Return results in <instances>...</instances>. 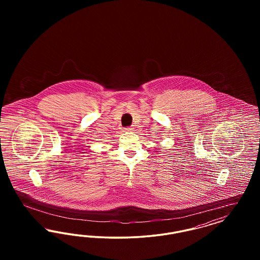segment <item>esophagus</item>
Instances as JSON below:
<instances>
[{"instance_id": "1", "label": "esophagus", "mask_w": 260, "mask_h": 260, "mask_svg": "<svg viewBox=\"0 0 260 260\" xmlns=\"http://www.w3.org/2000/svg\"><path fill=\"white\" fill-rule=\"evenodd\" d=\"M124 131H125V132H133V131H134V127H132V126H127V127H125V128H124Z\"/></svg>"}]
</instances>
